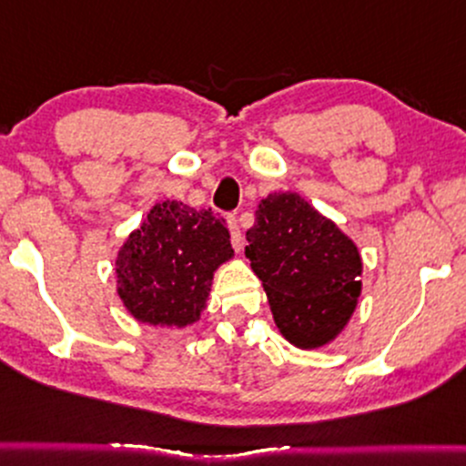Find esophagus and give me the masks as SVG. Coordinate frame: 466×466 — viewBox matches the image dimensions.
Wrapping results in <instances>:
<instances>
[{"label": "esophagus", "instance_id": "obj_1", "mask_svg": "<svg viewBox=\"0 0 466 466\" xmlns=\"http://www.w3.org/2000/svg\"><path fill=\"white\" fill-rule=\"evenodd\" d=\"M228 228H229V234H232V248L240 251L243 249V234H240V226H238L237 217H228Z\"/></svg>", "mask_w": 466, "mask_h": 466}]
</instances>
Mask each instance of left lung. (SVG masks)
Here are the masks:
<instances>
[{
	"instance_id": "1",
	"label": "left lung",
	"mask_w": 466,
	"mask_h": 466,
	"mask_svg": "<svg viewBox=\"0 0 466 466\" xmlns=\"http://www.w3.org/2000/svg\"><path fill=\"white\" fill-rule=\"evenodd\" d=\"M248 229L251 271L263 280L274 322L296 349L337 339L361 296L360 248L298 192H271Z\"/></svg>"
}]
</instances>
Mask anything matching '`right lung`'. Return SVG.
I'll return each instance as SVG.
<instances>
[{
    "label": "right lung",
    "instance_id": "obj_1",
    "mask_svg": "<svg viewBox=\"0 0 466 466\" xmlns=\"http://www.w3.org/2000/svg\"><path fill=\"white\" fill-rule=\"evenodd\" d=\"M232 258L223 218L166 199L117 249L116 293L137 322L186 329L201 319L212 278Z\"/></svg>",
    "mask_w": 466,
    "mask_h": 466
}]
</instances>
